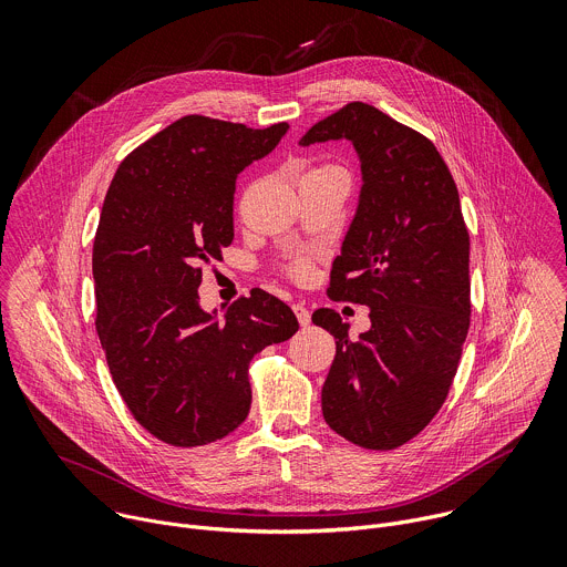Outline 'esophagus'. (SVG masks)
I'll list each match as a JSON object with an SVG mask.
<instances>
[{
	"instance_id": "esophagus-1",
	"label": "esophagus",
	"mask_w": 567,
	"mask_h": 567,
	"mask_svg": "<svg viewBox=\"0 0 567 567\" xmlns=\"http://www.w3.org/2000/svg\"><path fill=\"white\" fill-rule=\"evenodd\" d=\"M293 313H296V318H298V322H300L302 328H305V326H309L311 313H309V309H307L302 302H296V305H293Z\"/></svg>"
}]
</instances>
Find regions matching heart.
<instances>
[{
  "mask_svg": "<svg viewBox=\"0 0 567 567\" xmlns=\"http://www.w3.org/2000/svg\"><path fill=\"white\" fill-rule=\"evenodd\" d=\"M316 171H341V168H337V166H320V168H316ZM316 171H311V173H316ZM309 262L307 260H298L296 265H293V274L298 276V278H305L307 274H309Z\"/></svg>",
  "mask_w": 567,
  "mask_h": 567,
  "instance_id": "b5f03b06",
  "label": "heart"
}]
</instances>
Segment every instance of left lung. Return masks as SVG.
I'll return each mask as SVG.
<instances>
[{"label": "left lung", "instance_id": "left-lung-1", "mask_svg": "<svg viewBox=\"0 0 567 567\" xmlns=\"http://www.w3.org/2000/svg\"><path fill=\"white\" fill-rule=\"evenodd\" d=\"M339 138L352 141L363 186L328 293L368 305L372 326L354 341L334 309L313 311L337 339L322 417L357 446L390 451L429 426L457 372L471 322L468 230L453 175L424 134L357 101L300 145Z\"/></svg>", "mask_w": 567, "mask_h": 567}]
</instances>
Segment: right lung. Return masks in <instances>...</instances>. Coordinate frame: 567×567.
I'll list each match as a JSON object with an SVG mask.
<instances>
[{"mask_svg":"<svg viewBox=\"0 0 567 567\" xmlns=\"http://www.w3.org/2000/svg\"><path fill=\"white\" fill-rule=\"evenodd\" d=\"M287 130L184 116L130 152L105 195L92 256L96 330L130 413L166 444L233 433L251 409V359L298 332L291 307L262 289L221 320L197 293L202 265L233 241L237 175Z\"/></svg>","mask_w":567,"mask_h":567,"instance_id":"add662e5","label":"right lung"}]
</instances>
